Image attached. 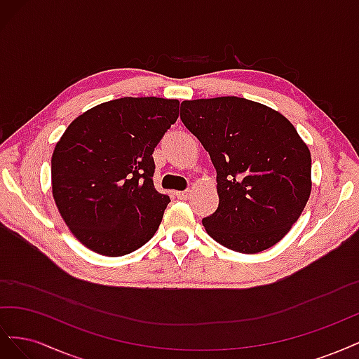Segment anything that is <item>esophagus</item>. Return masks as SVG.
<instances>
[{"instance_id": "34e87169", "label": "esophagus", "mask_w": 359, "mask_h": 359, "mask_svg": "<svg viewBox=\"0 0 359 359\" xmlns=\"http://www.w3.org/2000/svg\"><path fill=\"white\" fill-rule=\"evenodd\" d=\"M175 194H177V198L181 201H187L191 196V193L189 190L187 191H177Z\"/></svg>"}]
</instances>
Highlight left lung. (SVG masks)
Returning <instances> with one entry per match:
<instances>
[{"label": "left lung", "mask_w": 359, "mask_h": 359, "mask_svg": "<svg viewBox=\"0 0 359 359\" xmlns=\"http://www.w3.org/2000/svg\"><path fill=\"white\" fill-rule=\"evenodd\" d=\"M181 121L208 151L219 208L202 224L219 244L253 255L283 238L311 193V156L286 116L227 95L184 100Z\"/></svg>", "instance_id": "obj_1"}]
</instances>
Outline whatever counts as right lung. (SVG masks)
Returning <instances> with one entry per match:
<instances>
[{
	"label": "right lung",
	"instance_id": "obj_1",
	"mask_svg": "<svg viewBox=\"0 0 359 359\" xmlns=\"http://www.w3.org/2000/svg\"><path fill=\"white\" fill-rule=\"evenodd\" d=\"M178 114L175 99L123 97L64 132L52 154V194L86 248L116 257L154 236L170 199L154 189L153 153Z\"/></svg>",
	"mask_w": 359,
	"mask_h": 359
}]
</instances>
